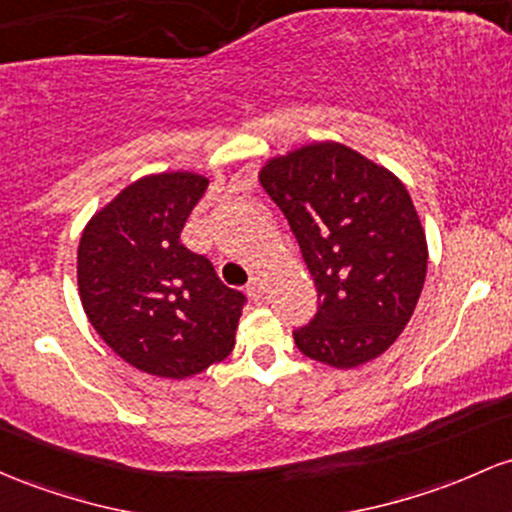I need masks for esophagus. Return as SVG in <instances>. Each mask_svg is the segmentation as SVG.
Wrapping results in <instances>:
<instances>
[{
    "label": "esophagus",
    "mask_w": 512,
    "mask_h": 512,
    "mask_svg": "<svg viewBox=\"0 0 512 512\" xmlns=\"http://www.w3.org/2000/svg\"><path fill=\"white\" fill-rule=\"evenodd\" d=\"M265 289H267V282L262 274H255V277L247 282V294H250V299H255V301H260L262 296H265Z\"/></svg>",
    "instance_id": "esophagus-1"
}]
</instances>
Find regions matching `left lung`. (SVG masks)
<instances>
[{"label": "left lung", "mask_w": 512, "mask_h": 512, "mask_svg": "<svg viewBox=\"0 0 512 512\" xmlns=\"http://www.w3.org/2000/svg\"><path fill=\"white\" fill-rule=\"evenodd\" d=\"M260 182L282 209L318 291L296 347L352 369L379 357L411 320L428 243L401 179L347 145L313 143L269 160Z\"/></svg>", "instance_id": "obj_1"}]
</instances>
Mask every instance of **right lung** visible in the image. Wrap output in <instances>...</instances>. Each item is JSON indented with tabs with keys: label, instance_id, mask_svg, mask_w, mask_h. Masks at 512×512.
Listing matches in <instances>:
<instances>
[{
	"label": "right lung",
	"instance_id": "add662e5",
	"mask_svg": "<svg viewBox=\"0 0 512 512\" xmlns=\"http://www.w3.org/2000/svg\"><path fill=\"white\" fill-rule=\"evenodd\" d=\"M209 179L150 174L128 184L84 228L77 284L89 323L128 364L187 379L230 355L245 294L184 247V223Z\"/></svg>",
	"mask_w": 512,
	"mask_h": 512
}]
</instances>
